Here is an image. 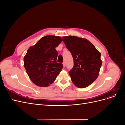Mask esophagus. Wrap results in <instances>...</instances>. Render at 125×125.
I'll return each instance as SVG.
<instances>
[{
    "instance_id": "1",
    "label": "esophagus",
    "mask_w": 125,
    "mask_h": 125,
    "mask_svg": "<svg viewBox=\"0 0 125 125\" xmlns=\"http://www.w3.org/2000/svg\"><path fill=\"white\" fill-rule=\"evenodd\" d=\"M62 65H63V67H66V62H63L62 63Z\"/></svg>"
}]
</instances>
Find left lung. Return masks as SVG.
I'll return each mask as SVG.
<instances>
[{"label":"left lung","mask_w":125,"mask_h":125,"mask_svg":"<svg viewBox=\"0 0 125 125\" xmlns=\"http://www.w3.org/2000/svg\"><path fill=\"white\" fill-rule=\"evenodd\" d=\"M62 38L73 59L74 66L69 72L71 80L78 88H85L99 76L102 63L101 53L85 39L75 36Z\"/></svg>","instance_id":"left-lung-1"}]
</instances>
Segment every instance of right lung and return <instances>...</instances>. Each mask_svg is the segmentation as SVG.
<instances>
[{"instance_id": "right-lung-1", "label": "right lung", "mask_w": 125, "mask_h": 125, "mask_svg": "<svg viewBox=\"0 0 125 125\" xmlns=\"http://www.w3.org/2000/svg\"><path fill=\"white\" fill-rule=\"evenodd\" d=\"M62 41L60 36L47 35L28 50L23 59L24 67L34 84L48 86L62 71L63 66L56 62L58 52L55 48Z\"/></svg>"}]
</instances>
